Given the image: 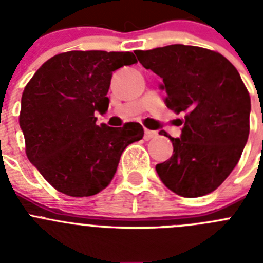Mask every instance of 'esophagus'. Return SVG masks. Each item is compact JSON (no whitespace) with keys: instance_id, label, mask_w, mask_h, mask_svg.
Listing matches in <instances>:
<instances>
[{"instance_id":"34e87169","label":"esophagus","mask_w":263,"mask_h":263,"mask_svg":"<svg viewBox=\"0 0 263 263\" xmlns=\"http://www.w3.org/2000/svg\"><path fill=\"white\" fill-rule=\"evenodd\" d=\"M157 136H158L157 132H153V130H148V129L145 130V139H146V141L155 138Z\"/></svg>"}]
</instances>
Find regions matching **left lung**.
Instances as JSON below:
<instances>
[{
    "label": "left lung",
    "instance_id": "1",
    "mask_svg": "<svg viewBox=\"0 0 263 263\" xmlns=\"http://www.w3.org/2000/svg\"><path fill=\"white\" fill-rule=\"evenodd\" d=\"M139 63L162 78L167 108L185 113L174 153L155 166L160 180L183 197L211 194L240 160L249 137L250 96L236 67L221 53L171 45L137 51Z\"/></svg>",
    "mask_w": 263,
    "mask_h": 263
}]
</instances>
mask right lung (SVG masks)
Segmentation results:
<instances>
[{
	"label": "right lung",
	"instance_id": "right-lung-1",
	"mask_svg": "<svg viewBox=\"0 0 263 263\" xmlns=\"http://www.w3.org/2000/svg\"><path fill=\"white\" fill-rule=\"evenodd\" d=\"M137 63L133 52L68 51L42 64L21 100L26 155L62 194L92 196L109 185L122 152L142 139L143 127L97 125L105 113L111 73Z\"/></svg>",
	"mask_w": 263,
	"mask_h": 263
}]
</instances>
